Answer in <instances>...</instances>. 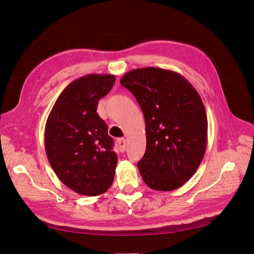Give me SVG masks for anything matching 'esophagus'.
Listing matches in <instances>:
<instances>
[{
    "mask_svg": "<svg viewBox=\"0 0 254 254\" xmlns=\"http://www.w3.org/2000/svg\"><path fill=\"white\" fill-rule=\"evenodd\" d=\"M117 142H118V146H119V150L121 152H123L126 150L127 148V140L125 138H119L118 140H117Z\"/></svg>",
    "mask_w": 254,
    "mask_h": 254,
    "instance_id": "34e87169",
    "label": "esophagus"
}]
</instances>
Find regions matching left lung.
I'll use <instances>...</instances> for the list:
<instances>
[{"instance_id":"8db88e82","label":"left lung","mask_w":254,"mask_h":254,"mask_svg":"<svg viewBox=\"0 0 254 254\" xmlns=\"http://www.w3.org/2000/svg\"><path fill=\"white\" fill-rule=\"evenodd\" d=\"M120 83L138 102L146 123V152L137 163L145 184L157 191L176 190L204 158L207 116L197 91L184 76L159 67L127 71Z\"/></svg>"}]
</instances>
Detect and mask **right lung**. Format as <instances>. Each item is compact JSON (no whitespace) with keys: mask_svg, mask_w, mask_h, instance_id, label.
I'll list each match as a JSON object with an SVG mask.
<instances>
[{"mask_svg":"<svg viewBox=\"0 0 254 254\" xmlns=\"http://www.w3.org/2000/svg\"><path fill=\"white\" fill-rule=\"evenodd\" d=\"M115 75L89 74L70 82L58 97L45 127V149L62 183L95 196L112 186L118 158L107 125L96 113L113 88Z\"/></svg>","mask_w":254,"mask_h":254,"instance_id":"1","label":"right lung"}]
</instances>
